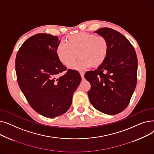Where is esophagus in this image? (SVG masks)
<instances>
[{
  "label": "esophagus",
  "mask_w": 154,
  "mask_h": 154,
  "mask_svg": "<svg viewBox=\"0 0 154 154\" xmlns=\"http://www.w3.org/2000/svg\"><path fill=\"white\" fill-rule=\"evenodd\" d=\"M80 76H81V77H82V79L84 80V72H80Z\"/></svg>",
  "instance_id": "34e87169"
}]
</instances>
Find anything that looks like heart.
<instances>
[{
  "instance_id": "b5f03b06",
  "label": "heart",
  "mask_w": 154,
  "mask_h": 154,
  "mask_svg": "<svg viewBox=\"0 0 154 154\" xmlns=\"http://www.w3.org/2000/svg\"><path fill=\"white\" fill-rule=\"evenodd\" d=\"M67 43L60 42L56 48L59 60L69 66L76 58L78 53L80 59L70 66L75 70H84L92 66L98 67L106 61L109 53L107 40L102 36L80 32L67 37Z\"/></svg>"
}]
</instances>
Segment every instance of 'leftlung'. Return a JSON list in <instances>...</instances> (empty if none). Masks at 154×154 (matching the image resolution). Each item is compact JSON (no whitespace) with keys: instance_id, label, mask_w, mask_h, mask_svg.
Wrapping results in <instances>:
<instances>
[{"instance_id":"left-lung-1","label":"left lung","mask_w":154,"mask_h":154,"mask_svg":"<svg viewBox=\"0 0 154 154\" xmlns=\"http://www.w3.org/2000/svg\"><path fill=\"white\" fill-rule=\"evenodd\" d=\"M94 33L107 40L109 53L97 69L85 74L91 85L88 96L97 110L116 115L127 107L135 91L138 65L136 52L128 39L114 29L100 28Z\"/></svg>"}]
</instances>
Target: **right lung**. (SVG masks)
I'll return each instance as SVG.
<instances>
[{"label":"right lung","instance_id":"1","mask_svg":"<svg viewBox=\"0 0 154 154\" xmlns=\"http://www.w3.org/2000/svg\"><path fill=\"white\" fill-rule=\"evenodd\" d=\"M57 36L37 34L24 42L17 52L15 70L17 82L30 106L39 114L54 118L70 108L74 92L81 82L79 73L68 70L59 60Z\"/></svg>","mask_w":154,"mask_h":154}]
</instances>
